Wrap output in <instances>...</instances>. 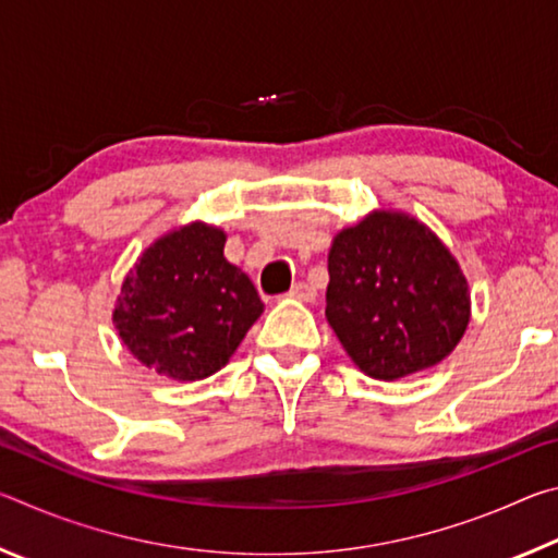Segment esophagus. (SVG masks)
<instances>
[{
    "label": "esophagus",
    "instance_id": "esophagus-1",
    "mask_svg": "<svg viewBox=\"0 0 558 558\" xmlns=\"http://www.w3.org/2000/svg\"><path fill=\"white\" fill-rule=\"evenodd\" d=\"M288 298H292V300H300V302H315L317 292H315V288H313V286H307V282H295V286L290 288Z\"/></svg>",
    "mask_w": 558,
    "mask_h": 558
}]
</instances>
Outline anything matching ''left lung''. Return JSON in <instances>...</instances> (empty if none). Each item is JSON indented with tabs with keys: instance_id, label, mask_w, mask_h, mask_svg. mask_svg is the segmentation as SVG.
<instances>
[{
	"instance_id": "1",
	"label": "left lung",
	"mask_w": 558,
	"mask_h": 558,
	"mask_svg": "<svg viewBox=\"0 0 558 558\" xmlns=\"http://www.w3.org/2000/svg\"><path fill=\"white\" fill-rule=\"evenodd\" d=\"M327 270V323L372 379L396 381L430 369L465 335V272L448 245L411 214L372 211L339 231Z\"/></svg>"
}]
</instances>
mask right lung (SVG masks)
<instances>
[{
  "instance_id": "obj_1",
  "label": "right lung",
  "mask_w": 558,
  "mask_h": 558,
  "mask_svg": "<svg viewBox=\"0 0 558 558\" xmlns=\"http://www.w3.org/2000/svg\"><path fill=\"white\" fill-rule=\"evenodd\" d=\"M226 233L192 221L145 248L112 310L122 344L159 376L199 381L229 364L263 313L251 278L223 258Z\"/></svg>"
}]
</instances>
